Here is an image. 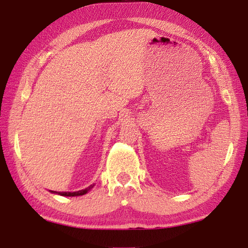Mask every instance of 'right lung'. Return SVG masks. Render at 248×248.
I'll return each instance as SVG.
<instances>
[{
  "label": "right lung",
  "mask_w": 248,
  "mask_h": 248,
  "mask_svg": "<svg viewBox=\"0 0 248 248\" xmlns=\"http://www.w3.org/2000/svg\"><path fill=\"white\" fill-rule=\"evenodd\" d=\"M93 187H94V184L91 185V186H89L87 188H85V189L78 190V191H74V192H69V191L60 192V191H52V190L50 191V192H53V194H58V195L64 196V197H77V196H83V195H85L86 192H89Z\"/></svg>",
  "instance_id": "obj_1"
}]
</instances>
